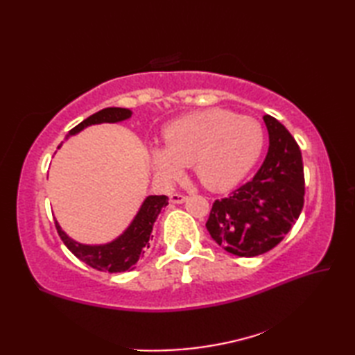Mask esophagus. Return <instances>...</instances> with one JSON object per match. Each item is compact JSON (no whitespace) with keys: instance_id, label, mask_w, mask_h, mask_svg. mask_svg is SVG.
I'll list each match as a JSON object with an SVG mask.
<instances>
[{"instance_id":"34e87169","label":"esophagus","mask_w":355,"mask_h":355,"mask_svg":"<svg viewBox=\"0 0 355 355\" xmlns=\"http://www.w3.org/2000/svg\"><path fill=\"white\" fill-rule=\"evenodd\" d=\"M187 200L186 195H182V193H172L171 195V201L173 202V205H182V202H184Z\"/></svg>"}]
</instances>
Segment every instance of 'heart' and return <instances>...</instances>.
Here are the masks:
<instances>
[{
  "label": "heart",
  "mask_w": 355,
  "mask_h": 355,
  "mask_svg": "<svg viewBox=\"0 0 355 355\" xmlns=\"http://www.w3.org/2000/svg\"><path fill=\"white\" fill-rule=\"evenodd\" d=\"M263 148L258 120L223 108L191 112L164 128L163 148L150 150L155 172L177 180L184 166L210 191H227L244 180Z\"/></svg>",
  "instance_id": "1"
}]
</instances>
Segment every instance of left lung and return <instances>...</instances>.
<instances>
[{"instance_id": "obj_1", "label": "left lung", "mask_w": 355, "mask_h": 355, "mask_svg": "<svg viewBox=\"0 0 355 355\" xmlns=\"http://www.w3.org/2000/svg\"><path fill=\"white\" fill-rule=\"evenodd\" d=\"M268 153L252 182L216 200L206 223L218 245L241 258H253L276 247L297 221L304 207L302 154L288 130L263 116Z\"/></svg>"}]
</instances>
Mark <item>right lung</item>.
<instances>
[{
	"mask_svg": "<svg viewBox=\"0 0 355 355\" xmlns=\"http://www.w3.org/2000/svg\"><path fill=\"white\" fill-rule=\"evenodd\" d=\"M132 116V111L128 108L110 107L97 111L96 114L89 116L84 122L67 134L65 140L73 135L84 131L85 128L101 123H120ZM169 198L166 195H149L140 205L137 214L134 215L128 227L110 243L105 244H84L73 239L62 230L61 224L56 221V229L64 244L69 250L79 258L87 266L99 271H110V273H120V271L132 270L140 256L145 254L149 248V241L153 238L154 223L160 215L162 209L169 205Z\"/></svg>",
	"mask_w": 355,
	"mask_h": 355,
	"instance_id": "add662e5",
	"label": "right lung"
}]
</instances>
